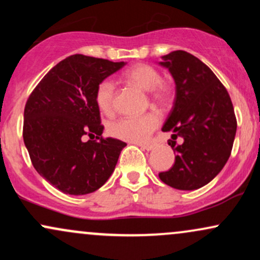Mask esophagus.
<instances>
[{
  "mask_svg": "<svg viewBox=\"0 0 260 260\" xmlns=\"http://www.w3.org/2000/svg\"><path fill=\"white\" fill-rule=\"evenodd\" d=\"M139 147L149 151V150H153L155 148V144H153V143H149V144H139Z\"/></svg>",
  "mask_w": 260,
  "mask_h": 260,
  "instance_id": "obj_1",
  "label": "esophagus"
}]
</instances>
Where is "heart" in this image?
Instances as JSON below:
<instances>
[{"label": "heart", "mask_w": 260, "mask_h": 260, "mask_svg": "<svg viewBox=\"0 0 260 260\" xmlns=\"http://www.w3.org/2000/svg\"><path fill=\"white\" fill-rule=\"evenodd\" d=\"M123 79L128 84L137 86L148 92V98L154 105L168 107L174 100V86L168 80L161 78L157 68L147 63H138L123 73ZM116 86L111 80L105 79L99 83L95 91V101L106 115H111L115 110ZM160 123L157 113L153 111L142 116L121 117L111 122L107 131L115 138L131 143L145 142Z\"/></svg>", "instance_id": "heart-1"}]
</instances>
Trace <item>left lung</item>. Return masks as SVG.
<instances>
[{"instance_id":"left-lung-1","label":"left lung","mask_w":260,"mask_h":260,"mask_svg":"<svg viewBox=\"0 0 260 260\" xmlns=\"http://www.w3.org/2000/svg\"><path fill=\"white\" fill-rule=\"evenodd\" d=\"M162 58L160 64L176 83L174 107L162 127L174 133L169 145L176 157L159 177L176 189H198L221 171L231 155L237 128L234 105L222 83L196 56L177 50Z\"/></svg>"}]
</instances>
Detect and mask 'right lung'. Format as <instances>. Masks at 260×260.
<instances>
[{
	"label": "right lung",
	"mask_w": 260,
	"mask_h": 260,
	"mask_svg": "<svg viewBox=\"0 0 260 260\" xmlns=\"http://www.w3.org/2000/svg\"><path fill=\"white\" fill-rule=\"evenodd\" d=\"M123 66L124 62L72 55L50 70L26 100L23 139L32 166L66 194L99 189L127 145L104 138L95 101L99 83ZM84 135L91 138L88 142L82 140Z\"/></svg>",
	"instance_id": "right-lung-1"
}]
</instances>
